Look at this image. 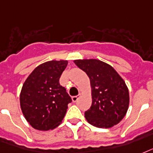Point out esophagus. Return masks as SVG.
Wrapping results in <instances>:
<instances>
[{
    "instance_id": "34e87169",
    "label": "esophagus",
    "mask_w": 153,
    "mask_h": 153,
    "mask_svg": "<svg viewBox=\"0 0 153 153\" xmlns=\"http://www.w3.org/2000/svg\"><path fill=\"white\" fill-rule=\"evenodd\" d=\"M80 97V94H79L78 96H74V97H72V100H73V102H76V101L78 100V98Z\"/></svg>"
}]
</instances>
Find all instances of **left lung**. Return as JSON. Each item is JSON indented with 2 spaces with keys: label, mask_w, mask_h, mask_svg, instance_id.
Returning <instances> with one entry per match:
<instances>
[{
  "label": "left lung",
  "mask_w": 153,
  "mask_h": 153,
  "mask_svg": "<svg viewBox=\"0 0 153 153\" xmlns=\"http://www.w3.org/2000/svg\"><path fill=\"white\" fill-rule=\"evenodd\" d=\"M89 77L92 105L85 113L90 125L108 128L121 121L129 105L128 88L123 78L108 64L97 59L75 60Z\"/></svg>",
  "instance_id": "obj_1"
}]
</instances>
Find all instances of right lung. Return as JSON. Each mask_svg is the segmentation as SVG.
Here are the masks:
<instances>
[{
	"mask_svg": "<svg viewBox=\"0 0 153 153\" xmlns=\"http://www.w3.org/2000/svg\"><path fill=\"white\" fill-rule=\"evenodd\" d=\"M68 60H49L35 68L20 94L24 117L35 129L47 131L60 125L72 99L59 79Z\"/></svg>",
	"mask_w": 153,
	"mask_h": 153,
	"instance_id": "add662e5",
	"label": "right lung"
}]
</instances>
